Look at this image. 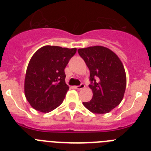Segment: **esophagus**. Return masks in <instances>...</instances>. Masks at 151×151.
Here are the masks:
<instances>
[{
  "label": "esophagus",
  "instance_id": "esophagus-1",
  "mask_svg": "<svg viewBox=\"0 0 151 151\" xmlns=\"http://www.w3.org/2000/svg\"><path fill=\"white\" fill-rule=\"evenodd\" d=\"M75 88L77 89V90H82V89H83L84 88H85V85L84 84H81L80 85H78V86H75Z\"/></svg>",
  "mask_w": 151,
  "mask_h": 151
}]
</instances>
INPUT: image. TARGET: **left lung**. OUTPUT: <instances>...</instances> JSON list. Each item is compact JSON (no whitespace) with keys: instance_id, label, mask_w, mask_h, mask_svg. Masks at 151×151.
I'll list each match as a JSON object with an SVG mask.
<instances>
[{"instance_id":"left-lung-1","label":"left lung","mask_w":151,"mask_h":151,"mask_svg":"<svg viewBox=\"0 0 151 151\" xmlns=\"http://www.w3.org/2000/svg\"><path fill=\"white\" fill-rule=\"evenodd\" d=\"M90 70L92 99L83 102L89 111L104 114L122 101L126 88V75L122 61L110 49L103 46L78 50Z\"/></svg>"}]
</instances>
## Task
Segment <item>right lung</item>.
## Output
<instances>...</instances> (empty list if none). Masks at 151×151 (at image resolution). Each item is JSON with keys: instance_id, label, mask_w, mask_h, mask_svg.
Segmentation results:
<instances>
[{"instance_id": "add662e5", "label": "right lung", "mask_w": 151, "mask_h": 151, "mask_svg": "<svg viewBox=\"0 0 151 151\" xmlns=\"http://www.w3.org/2000/svg\"><path fill=\"white\" fill-rule=\"evenodd\" d=\"M76 50L46 45L33 54L26 69L24 91L35 110L46 113L62 104L69 90L64 69Z\"/></svg>"}]
</instances>
